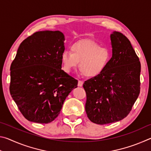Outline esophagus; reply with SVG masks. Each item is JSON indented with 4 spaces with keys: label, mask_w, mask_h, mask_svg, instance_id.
<instances>
[{
    "label": "esophagus",
    "mask_w": 151,
    "mask_h": 151,
    "mask_svg": "<svg viewBox=\"0 0 151 151\" xmlns=\"http://www.w3.org/2000/svg\"><path fill=\"white\" fill-rule=\"evenodd\" d=\"M83 82L81 81H78V86H80V87H81V86H83Z\"/></svg>",
    "instance_id": "1"
}]
</instances>
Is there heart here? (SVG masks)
<instances>
[{"label":"heart","instance_id":"obj_1","mask_svg":"<svg viewBox=\"0 0 151 151\" xmlns=\"http://www.w3.org/2000/svg\"><path fill=\"white\" fill-rule=\"evenodd\" d=\"M71 52L67 50L61 54L63 69L70 73L78 65L80 71L86 77L95 78L101 75L108 66L111 58V51L91 40H82L71 46Z\"/></svg>","mask_w":151,"mask_h":151}]
</instances>
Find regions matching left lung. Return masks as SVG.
Listing matches in <instances>:
<instances>
[{
	"label": "left lung",
	"mask_w": 151,
	"mask_h": 151,
	"mask_svg": "<svg viewBox=\"0 0 151 151\" xmlns=\"http://www.w3.org/2000/svg\"><path fill=\"white\" fill-rule=\"evenodd\" d=\"M112 58L101 75L85 82V111L91 122L106 124L125 118L140 93V63L122 33L110 35Z\"/></svg>",
	"instance_id": "1"
}]
</instances>
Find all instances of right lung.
<instances>
[{"label": "right lung", "mask_w": 151, "mask_h": 151, "mask_svg": "<svg viewBox=\"0 0 151 151\" xmlns=\"http://www.w3.org/2000/svg\"><path fill=\"white\" fill-rule=\"evenodd\" d=\"M65 35L35 32L24 40L11 66L10 93L25 119L47 124L57 118L78 81L61 69Z\"/></svg>", "instance_id": "obj_1"}]
</instances>
